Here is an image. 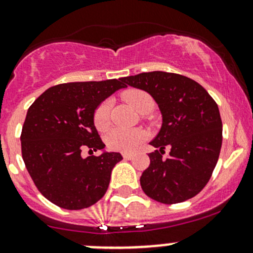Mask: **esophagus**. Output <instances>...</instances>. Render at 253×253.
I'll list each match as a JSON object with an SVG mask.
<instances>
[{"instance_id":"obj_1","label":"esophagus","mask_w":253,"mask_h":253,"mask_svg":"<svg viewBox=\"0 0 253 253\" xmlns=\"http://www.w3.org/2000/svg\"><path fill=\"white\" fill-rule=\"evenodd\" d=\"M122 157H124L126 160L133 159V154H131V153H124V154H122Z\"/></svg>"}]
</instances>
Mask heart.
Here are the masks:
<instances>
[{"label":"heart","instance_id":"b5f03b06","mask_svg":"<svg viewBox=\"0 0 253 253\" xmlns=\"http://www.w3.org/2000/svg\"><path fill=\"white\" fill-rule=\"evenodd\" d=\"M122 99L139 114H148L154 108V99L149 93L142 89H127L122 93ZM111 101L109 99L101 101L96 106L93 115V121L99 131H106L110 126ZM147 138V132L143 129L112 128L105 137V142L110 149L119 152H133Z\"/></svg>","mask_w":253,"mask_h":253}]
</instances>
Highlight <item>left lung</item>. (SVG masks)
Masks as SVG:
<instances>
[{"instance_id":"obj_1","label":"left lung","mask_w":253,"mask_h":253,"mask_svg":"<svg viewBox=\"0 0 253 253\" xmlns=\"http://www.w3.org/2000/svg\"><path fill=\"white\" fill-rule=\"evenodd\" d=\"M122 81L153 96L163 125L150 142L158 148L141 176L148 197L174 205L195 197L211 178L220 154L223 124L214 99L201 84L176 73H139ZM170 148L164 157L165 148Z\"/></svg>"}]
</instances>
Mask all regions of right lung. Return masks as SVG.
Returning a JSON list of instances; mask_svg holds the SVG:
<instances>
[{
    "instance_id": "obj_1",
    "label": "right lung",
    "mask_w": 253,
    "mask_h": 253,
    "mask_svg": "<svg viewBox=\"0 0 253 253\" xmlns=\"http://www.w3.org/2000/svg\"><path fill=\"white\" fill-rule=\"evenodd\" d=\"M121 88H126L122 78L57 84L28 109L20 134L22 157L37 188L53 205L78 211L105 195L121 154L83 158L81 153L104 149L93 115Z\"/></svg>"
}]
</instances>
